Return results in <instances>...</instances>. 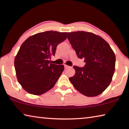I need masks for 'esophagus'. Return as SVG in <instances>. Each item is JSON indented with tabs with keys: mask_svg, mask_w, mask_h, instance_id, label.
<instances>
[{
	"mask_svg": "<svg viewBox=\"0 0 129 129\" xmlns=\"http://www.w3.org/2000/svg\"><path fill=\"white\" fill-rule=\"evenodd\" d=\"M64 67H65V69L69 68V67L68 66V65H64Z\"/></svg>",
	"mask_w": 129,
	"mask_h": 129,
	"instance_id": "34e87169",
	"label": "esophagus"
}]
</instances>
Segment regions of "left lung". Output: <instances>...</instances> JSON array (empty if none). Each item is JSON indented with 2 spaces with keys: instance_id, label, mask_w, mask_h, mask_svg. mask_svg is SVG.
Instances as JSON below:
<instances>
[{
  "instance_id": "1",
  "label": "left lung",
  "mask_w": 129,
  "mask_h": 129,
  "mask_svg": "<svg viewBox=\"0 0 129 129\" xmlns=\"http://www.w3.org/2000/svg\"><path fill=\"white\" fill-rule=\"evenodd\" d=\"M68 39L79 58H84V68L74 66L76 73L69 80L84 95L95 97L110 85L115 71V56L101 36L89 32L68 33Z\"/></svg>"
}]
</instances>
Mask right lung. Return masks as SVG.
Returning a JSON list of instances; mask_svg holds the SVG:
<instances>
[{"label": "right lung", "mask_w": 129, "mask_h": 129, "mask_svg": "<svg viewBox=\"0 0 129 129\" xmlns=\"http://www.w3.org/2000/svg\"><path fill=\"white\" fill-rule=\"evenodd\" d=\"M67 38V32L45 31L29 37L15 57L17 81L31 94L46 93L56 84L64 71L63 65L50 62L58 44Z\"/></svg>", "instance_id": "obj_1"}]
</instances>
